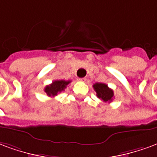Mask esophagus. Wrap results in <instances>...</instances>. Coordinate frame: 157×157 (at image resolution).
<instances>
[{
  "instance_id": "obj_1",
  "label": "esophagus",
  "mask_w": 157,
  "mask_h": 157,
  "mask_svg": "<svg viewBox=\"0 0 157 157\" xmlns=\"http://www.w3.org/2000/svg\"><path fill=\"white\" fill-rule=\"evenodd\" d=\"M78 80L81 81V82H85V81H86V78H78Z\"/></svg>"
}]
</instances>
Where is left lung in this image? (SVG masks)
I'll list each match as a JSON object with an SVG mask.
<instances>
[{"instance_id":"obj_1","label":"left lung","mask_w":157,"mask_h":157,"mask_svg":"<svg viewBox=\"0 0 157 157\" xmlns=\"http://www.w3.org/2000/svg\"><path fill=\"white\" fill-rule=\"evenodd\" d=\"M97 97L104 102H111L114 98V91L109 89L107 84L102 83H96L94 85Z\"/></svg>"}]
</instances>
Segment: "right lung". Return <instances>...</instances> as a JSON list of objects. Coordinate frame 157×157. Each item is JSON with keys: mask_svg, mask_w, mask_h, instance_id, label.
I'll return each instance as SVG.
<instances>
[{"mask_svg": "<svg viewBox=\"0 0 157 157\" xmlns=\"http://www.w3.org/2000/svg\"><path fill=\"white\" fill-rule=\"evenodd\" d=\"M70 82L71 81H65V80H55L51 84L46 86L44 91L50 97L51 96L54 97V96L58 95V93L63 91Z\"/></svg>", "mask_w": 157, "mask_h": 157, "instance_id": "add662e5", "label": "right lung"}]
</instances>
